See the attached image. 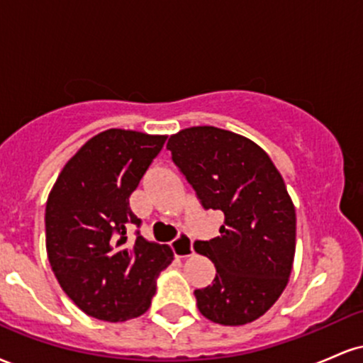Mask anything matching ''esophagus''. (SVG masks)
Returning <instances> with one entry per match:
<instances>
[{
  "mask_svg": "<svg viewBox=\"0 0 363 363\" xmlns=\"http://www.w3.org/2000/svg\"><path fill=\"white\" fill-rule=\"evenodd\" d=\"M170 247H172V251L177 257H187L193 254V239L187 234H179L172 240Z\"/></svg>",
  "mask_w": 363,
  "mask_h": 363,
  "instance_id": "obj_1",
  "label": "esophagus"
}]
</instances>
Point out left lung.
Returning a JSON list of instances; mask_svg holds the SVG:
<instances>
[{"label":"left lung","mask_w":363,"mask_h":363,"mask_svg":"<svg viewBox=\"0 0 363 363\" xmlns=\"http://www.w3.org/2000/svg\"><path fill=\"white\" fill-rule=\"evenodd\" d=\"M174 165L205 210L222 211L220 235L196 240L215 280L194 290L198 309L223 326L261 318L285 290L295 256V208L272 158L232 131L196 126L170 136Z\"/></svg>","instance_id":"obj_1"}]
</instances>
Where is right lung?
I'll list each match as a JSON object with an SVG mask.
<instances>
[{"instance_id":"1","label":"right lung","mask_w":363,"mask_h":363,"mask_svg":"<svg viewBox=\"0 0 363 363\" xmlns=\"http://www.w3.org/2000/svg\"><path fill=\"white\" fill-rule=\"evenodd\" d=\"M167 136L107 129L61 170L45 205V247L61 289L90 318L118 323L152 306L157 278L172 261L167 245L147 242L129 210ZM137 227L135 242L127 234Z\"/></svg>"}]
</instances>
